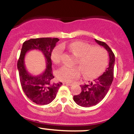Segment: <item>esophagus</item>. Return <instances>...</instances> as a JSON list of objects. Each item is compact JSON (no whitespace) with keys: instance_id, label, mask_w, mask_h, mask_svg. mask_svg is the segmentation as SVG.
I'll list each match as a JSON object with an SVG mask.
<instances>
[{"instance_id":"34e87169","label":"esophagus","mask_w":134,"mask_h":134,"mask_svg":"<svg viewBox=\"0 0 134 134\" xmlns=\"http://www.w3.org/2000/svg\"><path fill=\"white\" fill-rule=\"evenodd\" d=\"M64 85H67V86H72V84H70V83H67V82H64L63 83Z\"/></svg>"}]
</instances>
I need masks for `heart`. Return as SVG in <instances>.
Returning <instances> with one entry per match:
<instances>
[{
    "label": "heart",
    "instance_id": "heart-1",
    "mask_svg": "<svg viewBox=\"0 0 134 134\" xmlns=\"http://www.w3.org/2000/svg\"><path fill=\"white\" fill-rule=\"evenodd\" d=\"M64 48H67L78 57L76 64L79 67L64 65L57 71L60 81L66 82H73L82 74L86 78H95L101 74L108 62V56L104 49L93 47L82 41H76L70 43H63L55 48L52 53V60L58 64L62 62Z\"/></svg>",
    "mask_w": 134,
    "mask_h": 134
}]
</instances>
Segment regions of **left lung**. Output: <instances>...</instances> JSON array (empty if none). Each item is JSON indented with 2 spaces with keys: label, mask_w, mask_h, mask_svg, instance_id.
Segmentation results:
<instances>
[{
  "label": "left lung",
  "mask_w": 134,
  "mask_h": 134,
  "mask_svg": "<svg viewBox=\"0 0 134 134\" xmlns=\"http://www.w3.org/2000/svg\"><path fill=\"white\" fill-rule=\"evenodd\" d=\"M94 40L97 43L104 47L108 52L110 62L108 67L102 76L94 80L93 82H91L90 84L81 85V93L76 96H74V101L76 103L83 107H90L99 103L108 92L113 79L114 53L107 43L103 41Z\"/></svg>",
  "instance_id": "1"
}]
</instances>
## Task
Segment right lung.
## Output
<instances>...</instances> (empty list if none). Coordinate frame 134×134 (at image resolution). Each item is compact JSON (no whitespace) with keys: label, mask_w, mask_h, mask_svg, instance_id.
<instances>
[{"label":"right lung","mask_w":134,"mask_h":134,"mask_svg":"<svg viewBox=\"0 0 134 134\" xmlns=\"http://www.w3.org/2000/svg\"><path fill=\"white\" fill-rule=\"evenodd\" d=\"M60 40L57 38H32L23 44L21 54L18 61L20 82L21 87L31 101L38 104L50 103L57 96L62 82H53L54 76L52 69V52ZM31 49L40 51L46 58L47 69L43 74L33 76L28 73L24 65V56L26 52Z\"/></svg>","instance_id":"add662e5"}]
</instances>
